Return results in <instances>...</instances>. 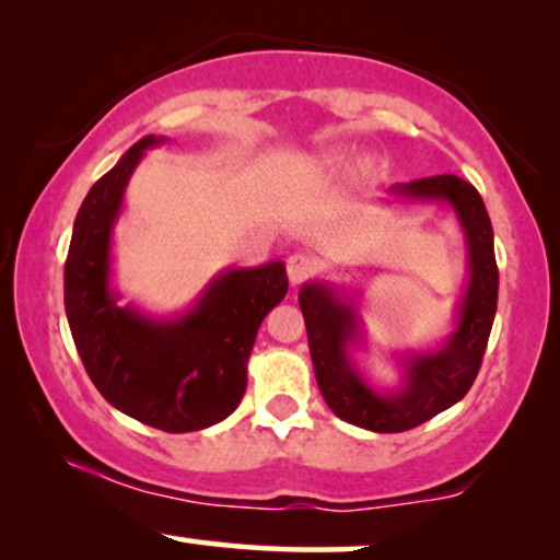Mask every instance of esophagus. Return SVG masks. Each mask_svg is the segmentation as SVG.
Segmentation results:
<instances>
[{
    "label": "esophagus",
    "instance_id": "esophagus-1",
    "mask_svg": "<svg viewBox=\"0 0 560 560\" xmlns=\"http://www.w3.org/2000/svg\"><path fill=\"white\" fill-rule=\"evenodd\" d=\"M315 268H317V260L312 258L310 253H292V256L287 258L289 284L300 287L304 279H310V276L315 273Z\"/></svg>",
    "mask_w": 560,
    "mask_h": 560
}]
</instances>
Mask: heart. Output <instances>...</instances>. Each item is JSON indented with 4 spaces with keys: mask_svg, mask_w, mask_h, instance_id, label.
I'll list each match as a JSON object with an SVG mask.
<instances>
[{
    "mask_svg": "<svg viewBox=\"0 0 560 560\" xmlns=\"http://www.w3.org/2000/svg\"><path fill=\"white\" fill-rule=\"evenodd\" d=\"M346 161H348L346 151H323L312 155L304 168H307V176L312 182L327 184L340 174L342 166H346ZM378 174H382V168H378V163L374 159H361L353 168H350V182L355 186H369L376 182Z\"/></svg>",
    "mask_w": 560,
    "mask_h": 560,
    "instance_id": "1",
    "label": "heart"
}]
</instances>
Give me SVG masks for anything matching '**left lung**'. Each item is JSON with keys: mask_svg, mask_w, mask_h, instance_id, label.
<instances>
[{"mask_svg": "<svg viewBox=\"0 0 560 560\" xmlns=\"http://www.w3.org/2000/svg\"><path fill=\"white\" fill-rule=\"evenodd\" d=\"M389 194L397 202H443L453 207L466 237L468 284L458 302L453 332L435 350L405 353V378L394 392L374 389L350 355V348L361 340L355 300L325 281H307L300 289L319 392L340 420L371 432L412 430L466 397L481 369L499 292L494 230L481 194L471 184L443 174L394 184Z\"/></svg>", "mask_w": 560, "mask_h": 560, "instance_id": "8db88e82", "label": "left lung"}]
</instances>
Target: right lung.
<instances>
[{
  "label": "right lung",
  "mask_w": 560,
  "mask_h": 560,
  "mask_svg": "<svg viewBox=\"0 0 560 560\" xmlns=\"http://www.w3.org/2000/svg\"><path fill=\"white\" fill-rule=\"evenodd\" d=\"M145 136L109 168L79 207L63 271L66 317L96 389L119 412L163 432L218 424L241 405L258 327L287 296L281 260L225 268L194 307L176 317H151L117 304L112 287V233L125 189L148 148Z\"/></svg>",
  "instance_id": "obj_1"
}]
</instances>
